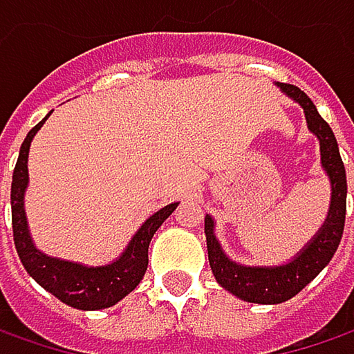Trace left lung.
<instances>
[{
  "instance_id": "obj_1",
  "label": "left lung",
  "mask_w": 354,
  "mask_h": 354,
  "mask_svg": "<svg viewBox=\"0 0 354 354\" xmlns=\"http://www.w3.org/2000/svg\"><path fill=\"white\" fill-rule=\"evenodd\" d=\"M288 98L298 102L306 116L308 131L320 145V165L324 175L330 181V203L328 214L308 243L288 262L278 266H245L234 262L221 248L215 236V221L212 215H205V240L207 256L215 280L221 288L232 292L245 302L254 304H280L290 300L308 282L324 270L339 248L344 230L346 215V173L342 165L339 145L328 122L318 114L315 102L292 84L276 82Z\"/></svg>"
}]
</instances>
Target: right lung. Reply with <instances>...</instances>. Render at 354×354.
Segmentation results:
<instances>
[{
	"instance_id": "right-lung-1",
	"label": "right lung",
	"mask_w": 354,
	"mask_h": 354,
	"mask_svg": "<svg viewBox=\"0 0 354 354\" xmlns=\"http://www.w3.org/2000/svg\"><path fill=\"white\" fill-rule=\"evenodd\" d=\"M48 116L41 118L24 139L17 163L13 169L12 225L15 250L26 272L44 290L54 294L58 300H62L64 304L72 308L102 310L120 302L127 294H131L139 286L149 266V243L153 240L155 232L161 227V223L175 212L179 203H169L151 217H147L145 223L127 243V248L122 250V254L111 264L88 266L41 252L30 234L24 199H26V189L30 183V175H28L30 145L36 137V133L44 127V122L48 120Z\"/></svg>"
}]
</instances>
